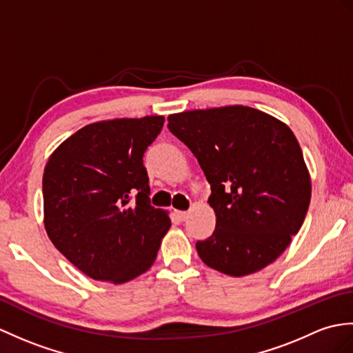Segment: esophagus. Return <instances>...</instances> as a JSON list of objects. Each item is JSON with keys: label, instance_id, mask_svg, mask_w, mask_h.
I'll list each match as a JSON object with an SVG mask.
<instances>
[{"label": "esophagus", "instance_id": "obj_1", "mask_svg": "<svg viewBox=\"0 0 353 353\" xmlns=\"http://www.w3.org/2000/svg\"><path fill=\"white\" fill-rule=\"evenodd\" d=\"M176 215L179 216V219L185 221L188 216H190V212H183V210H176Z\"/></svg>", "mask_w": 353, "mask_h": 353}]
</instances>
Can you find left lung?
I'll return each instance as SVG.
<instances>
[{
    "label": "left lung",
    "instance_id": "obj_1",
    "mask_svg": "<svg viewBox=\"0 0 353 353\" xmlns=\"http://www.w3.org/2000/svg\"><path fill=\"white\" fill-rule=\"evenodd\" d=\"M210 183L215 232L195 243L219 272L243 276L266 268L304 223L311 182L296 137L283 121L250 106L195 110L168 117Z\"/></svg>",
    "mask_w": 353,
    "mask_h": 353
}]
</instances>
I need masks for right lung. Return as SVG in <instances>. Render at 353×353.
Masks as SVG:
<instances>
[{"mask_svg": "<svg viewBox=\"0 0 353 353\" xmlns=\"http://www.w3.org/2000/svg\"><path fill=\"white\" fill-rule=\"evenodd\" d=\"M163 120L147 116L92 123L57 147L46 163V233L93 280L130 281L158 256L171 221L150 204L143 157Z\"/></svg>", "mask_w": 353, "mask_h": 353, "instance_id": "obj_1", "label": "right lung"}]
</instances>
